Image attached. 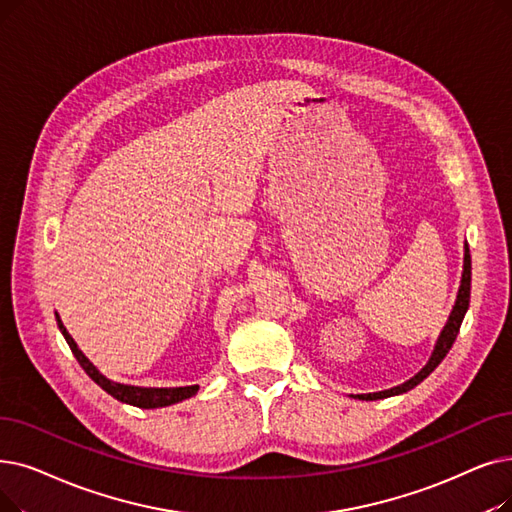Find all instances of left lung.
I'll return each mask as SVG.
<instances>
[{
    "mask_svg": "<svg viewBox=\"0 0 512 512\" xmlns=\"http://www.w3.org/2000/svg\"><path fill=\"white\" fill-rule=\"evenodd\" d=\"M469 299H471V253H469V244H466V247H464V272H462V280H460V288H458L456 305H454V309H452L448 324L443 326V330H441V335H439L437 345H435V351H433V355H431V360L427 362V366L422 368L416 376H412V379L406 381L404 385L387 389V391H379V393L358 395V397H360V399H368V402H372V399H385V397H391V395L406 393V391L414 389L418 383L425 381L427 376L441 364V360L446 358L448 351L452 349V345H454V341H456V337H458L460 324H462V320H464L466 309H469Z\"/></svg>",
    "mask_w": 512,
    "mask_h": 512,
    "instance_id": "obj_1",
    "label": "left lung"
}]
</instances>
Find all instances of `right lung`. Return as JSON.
<instances>
[{
  "mask_svg": "<svg viewBox=\"0 0 512 512\" xmlns=\"http://www.w3.org/2000/svg\"><path fill=\"white\" fill-rule=\"evenodd\" d=\"M56 320H58V328L64 335L66 343H69L73 355L77 358V362L81 364V368L90 374V379L94 383H98L108 395H113L115 399H119V402L123 404H131L136 408H165V406H171V404H177L182 402V399H188L192 397L196 391H198V385H190V387H169V389H154V387H131V385H121V383H113L108 381L106 376H102L96 366L85 358V355L79 351L77 343L73 341V337L66 332L64 324L60 322L58 314H56Z\"/></svg>",
  "mask_w": 512,
  "mask_h": 512,
  "instance_id": "obj_1",
  "label": "right lung"
}]
</instances>
